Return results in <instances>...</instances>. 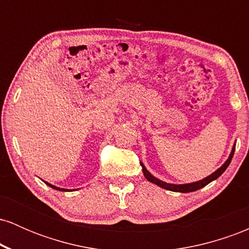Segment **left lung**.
I'll return each mask as SVG.
<instances>
[{
    "mask_svg": "<svg viewBox=\"0 0 249 249\" xmlns=\"http://www.w3.org/2000/svg\"><path fill=\"white\" fill-rule=\"evenodd\" d=\"M234 151H235V145H233V148H232V151H231L230 157H228L227 160H226L224 164H222L221 166L218 168V170L214 171L212 174H210V176L206 177V178H204V179H201V180H198V181L188 182V184H180V185L168 184V182L162 181V180L156 178V177L152 176V174H151L146 170V167L144 166V164H142V162H141V165H142V173H144L145 178H146L150 182H152V184H156L157 186H159V187H161V188H165V190H167V191H172V192L188 193V192H194V191H198V190H200V188L206 186V185L210 184V182L213 181V180L218 179L219 177L225 172L226 168L228 167V165L231 164V160H232V158H233V156H234Z\"/></svg>",
    "mask_w": 249,
    "mask_h": 249,
    "instance_id": "left-lung-1",
    "label": "left lung"
}]
</instances>
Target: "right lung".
I'll return each mask as SVG.
<instances>
[{
  "label": "right lung",
  "instance_id": "add662e5",
  "mask_svg": "<svg viewBox=\"0 0 249 249\" xmlns=\"http://www.w3.org/2000/svg\"><path fill=\"white\" fill-rule=\"evenodd\" d=\"M45 184L48 185V186H50L51 188H53V190H57V191H62V192H67V191H75V190H68V188H61V187H57V186H55V185H51V184H49V182H47V181H44Z\"/></svg>",
  "mask_w": 249,
  "mask_h": 249
}]
</instances>
